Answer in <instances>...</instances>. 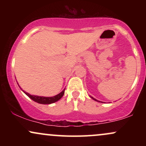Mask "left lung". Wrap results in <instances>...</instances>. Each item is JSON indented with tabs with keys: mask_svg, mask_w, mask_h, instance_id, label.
Here are the masks:
<instances>
[{
	"mask_svg": "<svg viewBox=\"0 0 146 146\" xmlns=\"http://www.w3.org/2000/svg\"><path fill=\"white\" fill-rule=\"evenodd\" d=\"M90 98H91L92 99H93V100H94L95 101H96V102H100V101H98V100H97L96 99H95L94 98H93V97H91V96H90Z\"/></svg>",
	"mask_w": 146,
	"mask_h": 146,
	"instance_id": "1",
	"label": "left lung"
}]
</instances>
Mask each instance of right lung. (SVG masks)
<instances>
[{
  "mask_svg": "<svg viewBox=\"0 0 146 146\" xmlns=\"http://www.w3.org/2000/svg\"><path fill=\"white\" fill-rule=\"evenodd\" d=\"M19 87H20V86H19ZM23 90V91L24 92L25 94L27 95L29 98H31V100H33L34 102H37V103L42 104H53V103H55V102H58V100H60V99L62 98L64 94L65 88L61 92V93H60L59 94L55 95V96H53V97L38 96V95H33L29 94V93H27V92H25V90Z\"/></svg>",
  "mask_w": 146,
  "mask_h": 146,
  "instance_id": "obj_1",
  "label": "right lung"
}]
</instances>
